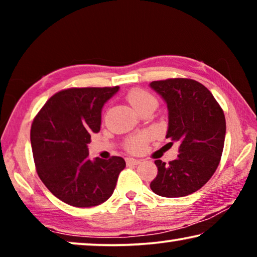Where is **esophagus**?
<instances>
[{"label": "esophagus", "instance_id": "esophagus-1", "mask_svg": "<svg viewBox=\"0 0 257 257\" xmlns=\"http://www.w3.org/2000/svg\"><path fill=\"white\" fill-rule=\"evenodd\" d=\"M126 163H127V165H139L140 160L135 159V158H127V159H126Z\"/></svg>", "mask_w": 257, "mask_h": 257}]
</instances>
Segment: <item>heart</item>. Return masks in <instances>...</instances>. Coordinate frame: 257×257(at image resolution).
<instances>
[{
  "label": "heart",
  "mask_w": 257,
  "mask_h": 257,
  "mask_svg": "<svg viewBox=\"0 0 257 257\" xmlns=\"http://www.w3.org/2000/svg\"><path fill=\"white\" fill-rule=\"evenodd\" d=\"M126 99H127L128 103L131 104L137 111H139L140 108L145 106L146 104L156 101L153 96H151L149 92H146V91L140 90V89H135L130 91L127 96H126ZM146 140H147L146 135L133 136L131 138L126 140V149L132 153H139L140 151H143L144 146H145Z\"/></svg>",
  "instance_id": "1"
}]
</instances>
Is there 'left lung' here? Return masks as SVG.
<instances>
[{
  "label": "left lung",
  "mask_w": 257,
  "mask_h": 257,
  "mask_svg": "<svg viewBox=\"0 0 257 257\" xmlns=\"http://www.w3.org/2000/svg\"><path fill=\"white\" fill-rule=\"evenodd\" d=\"M150 86L167 105L166 138L180 144L177 159L168 164L154 161L158 174L150 187L164 198L189 195L219 166L226 137L223 111L210 91L196 80L171 78Z\"/></svg>",
  "instance_id": "left-lung-1"
}]
</instances>
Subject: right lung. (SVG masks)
<instances>
[{"mask_svg": "<svg viewBox=\"0 0 257 257\" xmlns=\"http://www.w3.org/2000/svg\"><path fill=\"white\" fill-rule=\"evenodd\" d=\"M114 87H73L54 94L35 117L30 131L37 174L61 201L93 207L113 193L126 164L121 157L89 159L91 135L100 131L104 104Z\"/></svg>", "mask_w": 257, "mask_h": 257, "instance_id": "right-lung-1", "label": "right lung"}]
</instances>
